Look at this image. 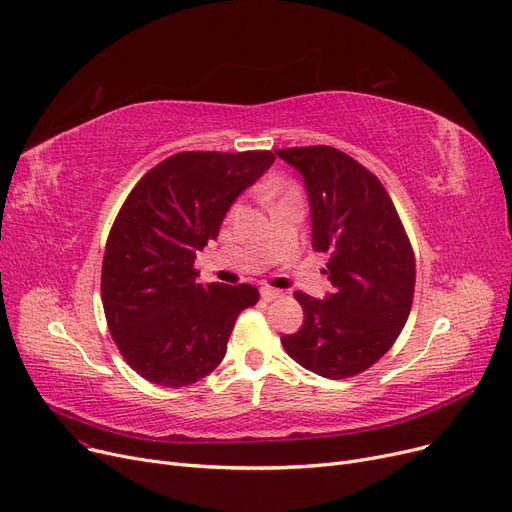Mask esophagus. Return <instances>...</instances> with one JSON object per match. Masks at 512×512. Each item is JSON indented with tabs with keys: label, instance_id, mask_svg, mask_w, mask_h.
Instances as JSON below:
<instances>
[{
	"label": "esophagus",
	"instance_id": "1",
	"mask_svg": "<svg viewBox=\"0 0 512 512\" xmlns=\"http://www.w3.org/2000/svg\"><path fill=\"white\" fill-rule=\"evenodd\" d=\"M260 296L266 300V302H273V300H277V298H281L283 296V291H279V289H275V287H260Z\"/></svg>",
	"mask_w": 512,
	"mask_h": 512
}]
</instances>
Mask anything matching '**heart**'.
<instances>
[{
    "label": "heart",
    "mask_w": 512,
    "mask_h": 512,
    "mask_svg": "<svg viewBox=\"0 0 512 512\" xmlns=\"http://www.w3.org/2000/svg\"><path fill=\"white\" fill-rule=\"evenodd\" d=\"M287 198H291V196H287Z\"/></svg>",
    "instance_id": "b5f03b06"
}]
</instances>
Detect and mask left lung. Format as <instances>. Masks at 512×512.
<instances>
[{
	"label": "left lung",
	"instance_id": "obj_1",
	"mask_svg": "<svg viewBox=\"0 0 512 512\" xmlns=\"http://www.w3.org/2000/svg\"><path fill=\"white\" fill-rule=\"evenodd\" d=\"M275 154L304 179L312 248L329 254L333 283L323 300L296 291L304 325L281 344L316 375L354 377L398 339L415 294V256L387 191L354 158L329 145Z\"/></svg>",
	"mask_w": 512,
	"mask_h": 512
}]
</instances>
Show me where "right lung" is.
Returning <instances> with one entry per match:
<instances>
[{
	"label": "right lung",
	"mask_w": 512,
	"mask_h": 512,
	"mask_svg": "<svg viewBox=\"0 0 512 512\" xmlns=\"http://www.w3.org/2000/svg\"><path fill=\"white\" fill-rule=\"evenodd\" d=\"M275 162L271 152H181L129 193L102 264L108 329L129 367L164 387L212 373L254 285L198 283L193 262L216 239L233 202Z\"/></svg>",
	"instance_id": "add662e5"
}]
</instances>
